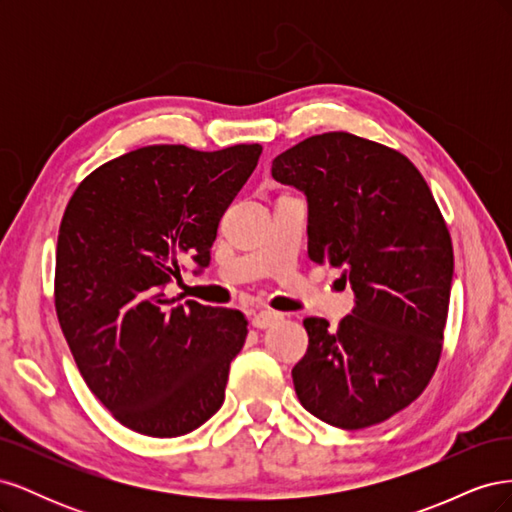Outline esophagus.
I'll list each match as a JSON object with an SVG mask.
<instances>
[{"label": "esophagus", "mask_w": 512, "mask_h": 512, "mask_svg": "<svg viewBox=\"0 0 512 512\" xmlns=\"http://www.w3.org/2000/svg\"><path fill=\"white\" fill-rule=\"evenodd\" d=\"M284 316L280 312H271V309H260V312L254 314L252 318V324L256 329H269L273 327V324L280 322Z\"/></svg>", "instance_id": "34e87169"}]
</instances>
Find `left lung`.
<instances>
[{"instance_id":"left-lung-1","label":"left lung","mask_w":512,"mask_h":512,"mask_svg":"<svg viewBox=\"0 0 512 512\" xmlns=\"http://www.w3.org/2000/svg\"><path fill=\"white\" fill-rule=\"evenodd\" d=\"M275 181L307 198V254L342 269L354 309L331 329L305 318L292 367L301 406L365 429L410 406L438 367L453 243L427 181L391 147L348 132L309 136L273 160Z\"/></svg>"}]
</instances>
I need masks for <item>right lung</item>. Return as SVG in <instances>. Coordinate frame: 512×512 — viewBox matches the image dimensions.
Instances as JSON below:
<instances>
[{
  "label": "right lung",
  "mask_w": 512,
  "mask_h": 512,
  "mask_svg": "<svg viewBox=\"0 0 512 512\" xmlns=\"http://www.w3.org/2000/svg\"><path fill=\"white\" fill-rule=\"evenodd\" d=\"M260 145H149L102 164L61 218L55 309L83 380L121 425L190 433L220 410L247 320L239 309L173 305L181 262L211 260L224 211Z\"/></svg>",
  "instance_id": "1"
}]
</instances>
